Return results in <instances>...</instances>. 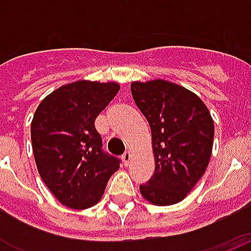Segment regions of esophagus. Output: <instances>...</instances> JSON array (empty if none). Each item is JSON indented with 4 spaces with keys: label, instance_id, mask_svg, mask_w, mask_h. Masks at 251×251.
Returning <instances> with one entry per match:
<instances>
[{
    "label": "esophagus",
    "instance_id": "1",
    "mask_svg": "<svg viewBox=\"0 0 251 251\" xmlns=\"http://www.w3.org/2000/svg\"><path fill=\"white\" fill-rule=\"evenodd\" d=\"M122 160H124V164L127 165V164L130 163V160H131V153L129 152V151L124 153V154H122Z\"/></svg>",
    "mask_w": 251,
    "mask_h": 251
}]
</instances>
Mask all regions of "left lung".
<instances>
[{
    "instance_id": "left-lung-1",
    "label": "left lung",
    "mask_w": 251,
    "mask_h": 251,
    "mask_svg": "<svg viewBox=\"0 0 251 251\" xmlns=\"http://www.w3.org/2000/svg\"><path fill=\"white\" fill-rule=\"evenodd\" d=\"M131 95L152 130L156 168L141 195L153 204L179 203L208 165L214 122L203 100L167 80L133 82Z\"/></svg>"
}]
</instances>
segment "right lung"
Masks as SVG:
<instances>
[{"mask_svg": "<svg viewBox=\"0 0 251 251\" xmlns=\"http://www.w3.org/2000/svg\"><path fill=\"white\" fill-rule=\"evenodd\" d=\"M120 91L117 83L75 82L41 100L30 125L41 179L62 204H97L121 160L102 149L95 118Z\"/></svg>", "mask_w": 251, "mask_h": 251, "instance_id": "right-lung-1", "label": "right lung"}]
</instances>
